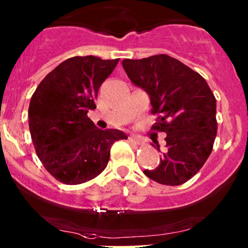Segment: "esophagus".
Wrapping results in <instances>:
<instances>
[{"instance_id": "1", "label": "esophagus", "mask_w": 248, "mask_h": 248, "mask_svg": "<svg viewBox=\"0 0 248 248\" xmlns=\"http://www.w3.org/2000/svg\"><path fill=\"white\" fill-rule=\"evenodd\" d=\"M129 141L131 143H133V145H139V143H140V140L137 138V137H134V136H130L129 137Z\"/></svg>"}]
</instances>
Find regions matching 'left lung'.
Segmentation results:
<instances>
[{"mask_svg":"<svg viewBox=\"0 0 248 248\" xmlns=\"http://www.w3.org/2000/svg\"><path fill=\"white\" fill-rule=\"evenodd\" d=\"M122 64L131 81L148 94L152 114L158 115L152 130L167 133L160 164L143 173L163 185L184 184L213 151L217 122L212 90L198 72L166 54Z\"/></svg>","mask_w":248,"mask_h":248,"instance_id":"1","label":"left lung"}]
</instances>
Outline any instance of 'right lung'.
<instances>
[{"label":"right lung","mask_w":248,"mask_h":248,"mask_svg":"<svg viewBox=\"0 0 248 248\" xmlns=\"http://www.w3.org/2000/svg\"><path fill=\"white\" fill-rule=\"evenodd\" d=\"M118 61L71 57L48 73L31 97L29 125L36 155L63 184L95 178L108 164L112 143L127 139L119 130L99 129L87 116Z\"/></svg>","instance_id":"obj_1"}]
</instances>
